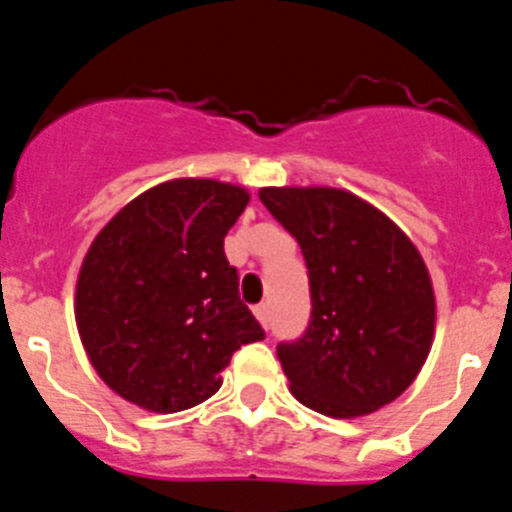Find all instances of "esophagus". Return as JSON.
Masks as SVG:
<instances>
[{
	"label": "esophagus",
	"instance_id": "esophagus-1",
	"mask_svg": "<svg viewBox=\"0 0 512 512\" xmlns=\"http://www.w3.org/2000/svg\"><path fill=\"white\" fill-rule=\"evenodd\" d=\"M253 315H256V320H259L264 328H269V305H256L253 307Z\"/></svg>",
	"mask_w": 512,
	"mask_h": 512
}]
</instances>
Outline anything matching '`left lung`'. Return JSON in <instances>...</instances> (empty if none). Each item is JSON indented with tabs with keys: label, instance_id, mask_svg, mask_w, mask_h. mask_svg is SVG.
<instances>
[{
	"label": "left lung",
	"instance_id": "obj_1",
	"mask_svg": "<svg viewBox=\"0 0 512 512\" xmlns=\"http://www.w3.org/2000/svg\"><path fill=\"white\" fill-rule=\"evenodd\" d=\"M310 277L305 336L279 343L289 390L330 418H359L408 390L428 359L436 297L423 256L390 217L346 189L264 187Z\"/></svg>",
	"mask_w": 512,
	"mask_h": 512
}]
</instances>
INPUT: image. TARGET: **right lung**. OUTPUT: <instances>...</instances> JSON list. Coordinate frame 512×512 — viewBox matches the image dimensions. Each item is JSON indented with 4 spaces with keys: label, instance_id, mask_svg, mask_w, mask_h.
Listing matches in <instances>:
<instances>
[{
    "label": "right lung",
    "instance_id": "add662e5",
    "mask_svg": "<svg viewBox=\"0 0 512 512\" xmlns=\"http://www.w3.org/2000/svg\"><path fill=\"white\" fill-rule=\"evenodd\" d=\"M248 192L171 179L99 230L76 279V328L102 382L151 413L215 395L225 366L264 330L238 295L223 241Z\"/></svg>",
    "mask_w": 512,
    "mask_h": 512
}]
</instances>
